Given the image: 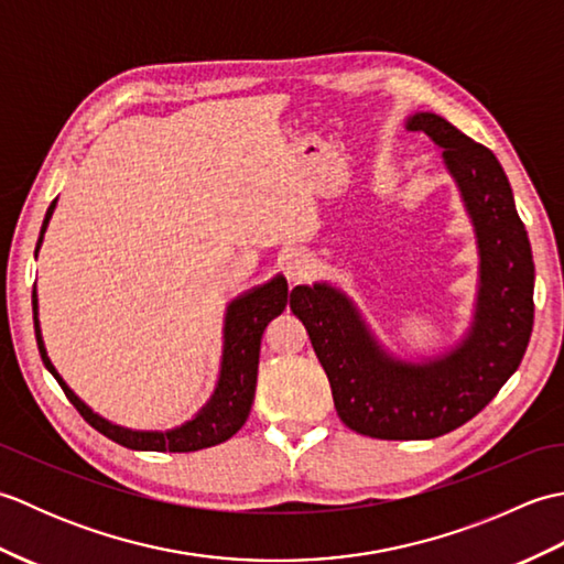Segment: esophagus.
<instances>
[{
    "label": "esophagus",
    "instance_id": "34e87169",
    "mask_svg": "<svg viewBox=\"0 0 564 564\" xmlns=\"http://www.w3.org/2000/svg\"><path fill=\"white\" fill-rule=\"evenodd\" d=\"M313 271H315V259L305 254V251H293V254H289V259H285V275H289V281L293 283L307 281L310 275H313Z\"/></svg>",
    "mask_w": 564,
    "mask_h": 564
}]
</instances>
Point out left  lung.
I'll return each instance as SVG.
<instances>
[{
	"label": "left lung",
	"mask_w": 564,
	"mask_h": 564,
	"mask_svg": "<svg viewBox=\"0 0 564 564\" xmlns=\"http://www.w3.org/2000/svg\"><path fill=\"white\" fill-rule=\"evenodd\" d=\"M406 128L443 148L475 225L482 283L470 337L429 364L394 361L344 293L327 283L291 293L339 419L356 434L382 441L436 438L470 422L519 368L533 332L531 242L495 152L436 113H416Z\"/></svg>",
	"instance_id": "8db88e82"
}]
</instances>
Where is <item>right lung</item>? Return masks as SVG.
Wrapping results in <instances>:
<instances>
[{"label":"right lung","instance_id":"obj_1","mask_svg":"<svg viewBox=\"0 0 564 564\" xmlns=\"http://www.w3.org/2000/svg\"><path fill=\"white\" fill-rule=\"evenodd\" d=\"M53 208H55V200L45 213L39 245L43 242V232L47 227V220H51ZM285 303H289V283H285L283 275H275L271 283L242 295L239 301H235L230 307H227L223 370H220V382L218 388H215L213 400L203 406L196 419H191V422H186L184 426H178L174 431H164V434H160V431H130V429L106 422V419H101L99 414H94L89 406L65 386V380L57 376L55 366L45 354L39 317H33V325H35V341H39V351L45 368L51 370L53 378L59 382V388H63L67 400L75 404V410L84 416V422L91 424L106 438L121 443L126 448L188 453V451L218 446V443L237 434V431L247 422L251 402H254V390H257L261 334L273 317H279L283 313ZM33 315H35V291H33Z\"/></svg>","mask_w":564,"mask_h":564}]
</instances>
